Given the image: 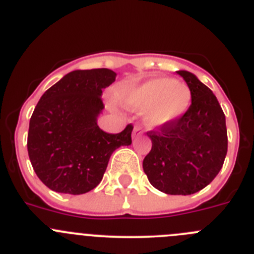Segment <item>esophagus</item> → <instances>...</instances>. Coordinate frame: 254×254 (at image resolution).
<instances>
[{"instance_id": "obj_1", "label": "esophagus", "mask_w": 254, "mask_h": 254, "mask_svg": "<svg viewBox=\"0 0 254 254\" xmlns=\"http://www.w3.org/2000/svg\"><path fill=\"white\" fill-rule=\"evenodd\" d=\"M141 135H142L141 127H135L134 130H132V137H139V136H141Z\"/></svg>"}]
</instances>
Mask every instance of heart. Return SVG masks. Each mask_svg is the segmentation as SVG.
<instances>
[{
	"label": "heart",
	"instance_id": "1",
	"mask_svg": "<svg viewBox=\"0 0 254 254\" xmlns=\"http://www.w3.org/2000/svg\"><path fill=\"white\" fill-rule=\"evenodd\" d=\"M122 99L134 109L146 108L145 123L151 127H161L186 114L192 93L184 83L170 78H155L123 90Z\"/></svg>",
	"mask_w": 254,
	"mask_h": 254
}]
</instances>
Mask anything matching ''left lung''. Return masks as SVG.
I'll list each match as a JSON object with an SVG mask.
<instances>
[{"label":"left lung","mask_w":254,"mask_h":254,"mask_svg":"<svg viewBox=\"0 0 254 254\" xmlns=\"http://www.w3.org/2000/svg\"><path fill=\"white\" fill-rule=\"evenodd\" d=\"M192 93L186 114L147 131L152 146L142 161L150 184L167 195H191L217 176L227 154L226 118L212 90L192 73L179 70Z\"/></svg>","instance_id":"left-lung-1"}]
</instances>
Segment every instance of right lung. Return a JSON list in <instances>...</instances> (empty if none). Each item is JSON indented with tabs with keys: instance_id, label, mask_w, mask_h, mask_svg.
<instances>
[{
	"instance_id": "add662e5",
	"label": "right lung",
	"mask_w": 254,
	"mask_h": 254,
	"mask_svg": "<svg viewBox=\"0 0 254 254\" xmlns=\"http://www.w3.org/2000/svg\"><path fill=\"white\" fill-rule=\"evenodd\" d=\"M107 68L73 70L39 99L27 149L38 179L56 192L82 195L102 181L113 152L131 144L132 125L109 134L98 127L103 89L115 82Z\"/></svg>"
}]
</instances>
